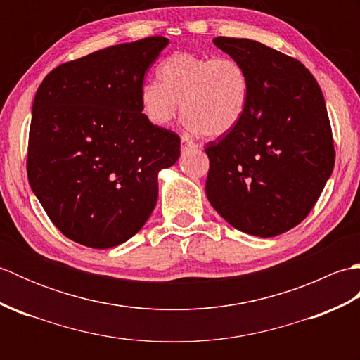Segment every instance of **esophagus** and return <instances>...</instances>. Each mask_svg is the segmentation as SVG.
<instances>
[{
  "label": "esophagus",
  "mask_w": 360,
  "mask_h": 360,
  "mask_svg": "<svg viewBox=\"0 0 360 360\" xmlns=\"http://www.w3.org/2000/svg\"><path fill=\"white\" fill-rule=\"evenodd\" d=\"M181 148L182 150H190V148H198V143L196 142H193L192 139H190L188 136H186V134H182L181 136Z\"/></svg>",
  "instance_id": "34e87169"
}]
</instances>
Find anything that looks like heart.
Here are the masks:
<instances>
[{
  "label": "heart",
  "instance_id": "obj_1",
  "mask_svg": "<svg viewBox=\"0 0 360 360\" xmlns=\"http://www.w3.org/2000/svg\"><path fill=\"white\" fill-rule=\"evenodd\" d=\"M156 74L158 82H145L139 91L141 111L155 127L170 125L181 103L190 131L219 137L233 131L249 110V72L233 57L174 52Z\"/></svg>",
  "mask_w": 360,
  "mask_h": 360
}]
</instances>
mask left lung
Wrapping results in <instances>:
<instances>
[{
	"instance_id": "8db88e82",
	"label": "left lung",
	"mask_w": 360,
	"mask_h": 360,
	"mask_svg": "<svg viewBox=\"0 0 360 360\" xmlns=\"http://www.w3.org/2000/svg\"><path fill=\"white\" fill-rule=\"evenodd\" d=\"M249 72L241 124L205 147L212 207L238 231L269 238L300 224L334 168L330 117L302 62L248 38H213Z\"/></svg>"
}]
</instances>
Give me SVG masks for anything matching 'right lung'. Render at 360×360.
Instances as JSON below:
<instances>
[{"label": "right lung", "mask_w": 360, "mask_h": 360, "mask_svg": "<svg viewBox=\"0 0 360 360\" xmlns=\"http://www.w3.org/2000/svg\"><path fill=\"white\" fill-rule=\"evenodd\" d=\"M165 37L110 46L58 65L32 105L27 179L68 238L93 249L125 243L158 201V173L181 137L143 117L139 91Z\"/></svg>", "instance_id": "add662e5"}]
</instances>
